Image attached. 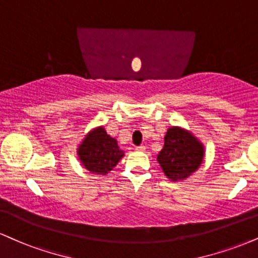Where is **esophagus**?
<instances>
[{
    "mask_svg": "<svg viewBox=\"0 0 258 258\" xmlns=\"http://www.w3.org/2000/svg\"><path fill=\"white\" fill-rule=\"evenodd\" d=\"M145 149H147V148H145L144 145H139V147L136 148V150H138V151H145Z\"/></svg>",
    "mask_w": 258,
    "mask_h": 258,
    "instance_id": "obj_1",
    "label": "esophagus"
}]
</instances>
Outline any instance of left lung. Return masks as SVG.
I'll return each instance as SVG.
<instances>
[{
  "label": "left lung",
  "instance_id": "left-lung-1",
  "mask_svg": "<svg viewBox=\"0 0 258 258\" xmlns=\"http://www.w3.org/2000/svg\"><path fill=\"white\" fill-rule=\"evenodd\" d=\"M203 147L191 133L172 127L164 137V145L157 156L164 174L172 180L185 179L201 166Z\"/></svg>",
  "mask_w": 258,
  "mask_h": 258
}]
</instances>
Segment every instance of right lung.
I'll return each mask as SVG.
<instances>
[{"label":"right lung","instance_id":"right-lung-1","mask_svg":"<svg viewBox=\"0 0 258 258\" xmlns=\"http://www.w3.org/2000/svg\"><path fill=\"white\" fill-rule=\"evenodd\" d=\"M78 155L90 172L94 174H107L123 156V151L117 147L115 139L107 135L103 127H98L84 139Z\"/></svg>","mask_w":258,"mask_h":258}]
</instances>
